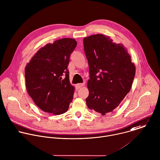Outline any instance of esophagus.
<instances>
[{"label": "esophagus", "instance_id": "esophagus-1", "mask_svg": "<svg viewBox=\"0 0 160 160\" xmlns=\"http://www.w3.org/2000/svg\"><path fill=\"white\" fill-rule=\"evenodd\" d=\"M84 85H85L84 83H78V84L76 85V88H77V89H79V88L83 87Z\"/></svg>", "mask_w": 160, "mask_h": 160}]
</instances>
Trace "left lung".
Segmentation results:
<instances>
[{
    "instance_id": "obj_1",
    "label": "left lung",
    "mask_w": 160,
    "mask_h": 160,
    "mask_svg": "<svg viewBox=\"0 0 160 160\" xmlns=\"http://www.w3.org/2000/svg\"><path fill=\"white\" fill-rule=\"evenodd\" d=\"M83 45L90 73L86 103L90 110L105 115L118 107L130 92L135 65L124 45L105 35L85 37Z\"/></svg>"
}]
</instances>
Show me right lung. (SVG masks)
I'll list each match as a JSON object with an SVG mask.
<instances>
[{"mask_svg":"<svg viewBox=\"0 0 160 160\" xmlns=\"http://www.w3.org/2000/svg\"><path fill=\"white\" fill-rule=\"evenodd\" d=\"M77 43L75 39L70 38L47 43L25 66L27 92L35 104L45 112L63 114L72 102L75 88L70 84L67 67Z\"/></svg>","mask_w":160,"mask_h":160,"instance_id":"1","label":"right lung"}]
</instances>
